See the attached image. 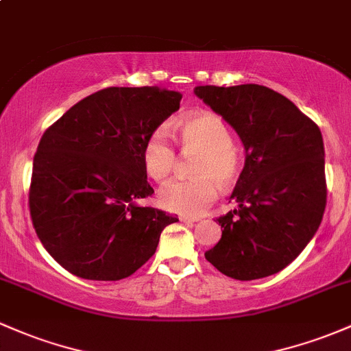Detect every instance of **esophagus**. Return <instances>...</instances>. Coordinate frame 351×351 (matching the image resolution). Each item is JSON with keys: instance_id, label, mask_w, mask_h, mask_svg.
<instances>
[{"instance_id": "1", "label": "esophagus", "mask_w": 351, "mask_h": 351, "mask_svg": "<svg viewBox=\"0 0 351 351\" xmlns=\"http://www.w3.org/2000/svg\"><path fill=\"white\" fill-rule=\"evenodd\" d=\"M179 221L180 222H186V224H192V222H197V219H195V217H187V216H180Z\"/></svg>"}]
</instances>
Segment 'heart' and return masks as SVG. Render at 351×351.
Segmentation results:
<instances>
[{
    "label": "heart",
    "mask_w": 351,
    "mask_h": 351,
    "mask_svg": "<svg viewBox=\"0 0 351 351\" xmlns=\"http://www.w3.org/2000/svg\"><path fill=\"white\" fill-rule=\"evenodd\" d=\"M184 150L201 152L194 164L195 179L174 180L159 192V204L182 216H201L217 197V182L231 186L241 174L243 159L232 142V132L219 115L197 112L177 123ZM142 164L147 176L164 182L176 167V150L167 132L156 129L142 145Z\"/></svg>",
    "instance_id": "b5f03b06"
}]
</instances>
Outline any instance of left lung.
<instances>
[{"mask_svg":"<svg viewBox=\"0 0 351 351\" xmlns=\"http://www.w3.org/2000/svg\"><path fill=\"white\" fill-rule=\"evenodd\" d=\"M246 150L222 236L206 259L239 281L271 276L295 261L322 224L326 206L325 147L318 125L263 85L195 86Z\"/></svg>","mask_w":351,"mask_h":351,"instance_id":"obj_1","label":"left lung"}]
</instances>
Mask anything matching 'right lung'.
Wrapping results in <instances>:
<instances>
[{
  "mask_svg": "<svg viewBox=\"0 0 351 351\" xmlns=\"http://www.w3.org/2000/svg\"><path fill=\"white\" fill-rule=\"evenodd\" d=\"M179 92L108 86L47 129L33 159L29 214L45 250L84 280L119 281L145 265L176 216L138 199L147 182L142 145L179 110Z\"/></svg>",
  "mask_w": 351,
  "mask_h": 351,
  "instance_id": "add662e5",
  "label": "right lung"
}]
</instances>
